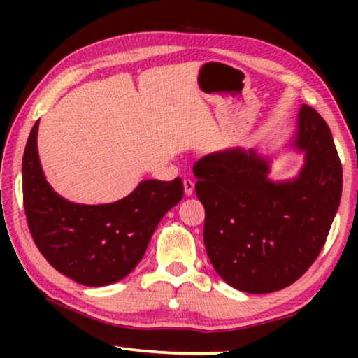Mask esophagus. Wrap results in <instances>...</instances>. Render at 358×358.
<instances>
[{"mask_svg":"<svg viewBox=\"0 0 358 358\" xmlns=\"http://www.w3.org/2000/svg\"><path fill=\"white\" fill-rule=\"evenodd\" d=\"M183 186H185V194H186V196H192V192H194V181L189 180V178H186L183 181Z\"/></svg>","mask_w":358,"mask_h":358,"instance_id":"1","label":"esophagus"}]
</instances>
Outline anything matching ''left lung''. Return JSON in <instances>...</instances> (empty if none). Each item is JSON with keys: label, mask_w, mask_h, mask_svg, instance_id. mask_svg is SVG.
I'll use <instances>...</instances> for the list:
<instances>
[{"label": "left lung", "mask_w": 358, "mask_h": 358, "mask_svg": "<svg viewBox=\"0 0 358 358\" xmlns=\"http://www.w3.org/2000/svg\"><path fill=\"white\" fill-rule=\"evenodd\" d=\"M287 148L305 157L287 180H271V156L252 148L210 153L192 169L210 262L241 292L270 294L299 280L317 259L341 201V162L314 108L301 106Z\"/></svg>", "instance_id": "1"}]
</instances>
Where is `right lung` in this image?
<instances>
[{
    "mask_svg": "<svg viewBox=\"0 0 358 358\" xmlns=\"http://www.w3.org/2000/svg\"><path fill=\"white\" fill-rule=\"evenodd\" d=\"M36 121L22 161L23 203L29 232L53 268L82 286H108L141 262L157 224L183 199L181 178L143 180L112 203L66 201L45 180Z\"/></svg>",
    "mask_w": 358,
    "mask_h": 358,
    "instance_id": "right-lung-1",
    "label": "right lung"
}]
</instances>
